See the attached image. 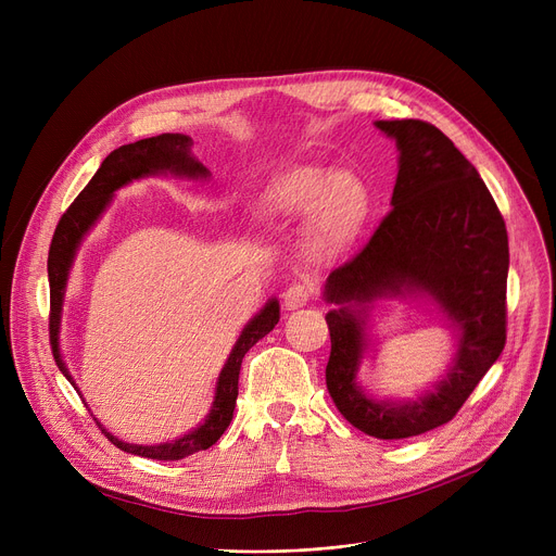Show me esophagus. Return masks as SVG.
Returning <instances> with one entry per match:
<instances>
[{"label":"esophagus","mask_w":556,"mask_h":556,"mask_svg":"<svg viewBox=\"0 0 556 556\" xmlns=\"http://www.w3.org/2000/svg\"><path fill=\"white\" fill-rule=\"evenodd\" d=\"M315 298V288L311 283H293L283 293V304L288 311L306 306Z\"/></svg>","instance_id":"esophagus-1"}]
</instances>
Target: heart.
<instances>
[{
	"label": "heart",
	"instance_id": "1",
	"mask_svg": "<svg viewBox=\"0 0 556 556\" xmlns=\"http://www.w3.org/2000/svg\"><path fill=\"white\" fill-rule=\"evenodd\" d=\"M268 210L286 218L313 220L315 243L323 250H338L358 231L367 195L358 180L340 170L295 166L273 187Z\"/></svg>",
	"mask_w": 556,
	"mask_h": 556
}]
</instances>
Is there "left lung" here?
Returning <instances> with one entry per match:
<instances>
[{
	"label": "left lung",
	"mask_w": 556,
	"mask_h": 556,
	"mask_svg": "<svg viewBox=\"0 0 556 556\" xmlns=\"http://www.w3.org/2000/svg\"><path fill=\"white\" fill-rule=\"evenodd\" d=\"M401 151L392 210L369 241L327 279L331 356L327 388L340 415L376 440H405L448 424L507 340L509 241L505 218L476 166L428 122H376ZM419 289L460 327L445 381L419 402L367 400L355 386L364 320L352 303Z\"/></svg>",
	"instance_id": "obj_1"
}]
</instances>
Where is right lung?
Segmentation results:
<instances>
[{
    "label": "right lung",
    "instance_id": "1",
    "mask_svg": "<svg viewBox=\"0 0 556 556\" xmlns=\"http://www.w3.org/2000/svg\"><path fill=\"white\" fill-rule=\"evenodd\" d=\"M189 146H191V139L187 135H178V132L175 135L164 132L157 137L139 139L135 143L119 146V149H114L101 162L99 170L94 173V178L87 182V187L76 195V200L70 204L67 212L61 216V220H58L51 245H49V258H47L49 342H51V354H53L58 369H61L67 378H70L67 367L61 358V352H58V327H61V306H63L70 266H72L80 239L85 237V231L97 223V218L105 210V204L110 202V195L119 187H124L137 178H143V175H149V173H157V170L180 173V175H189V178L207 175V168L191 157ZM277 323H279V304H277V300H270L266 304V308H263L243 329L239 342L233 344L231 354L218 376L216 399H214L210 417L204 419V424L200 428L185 434L182 440H175L170 444H160V446L126 444V442L116 440V437H112L108 430H103L97 419L94 421L99 424L101 432L116 448L139 455V457H149V459H166V462L185 459L187 455H193L198 451L214 446L231 421L233 405H237V396H239V371H241V363H243L245 354L263 336H268Z\"/></svg>",
    "mask_w": 556,
    "mask_h": 556
}]
</instances>
